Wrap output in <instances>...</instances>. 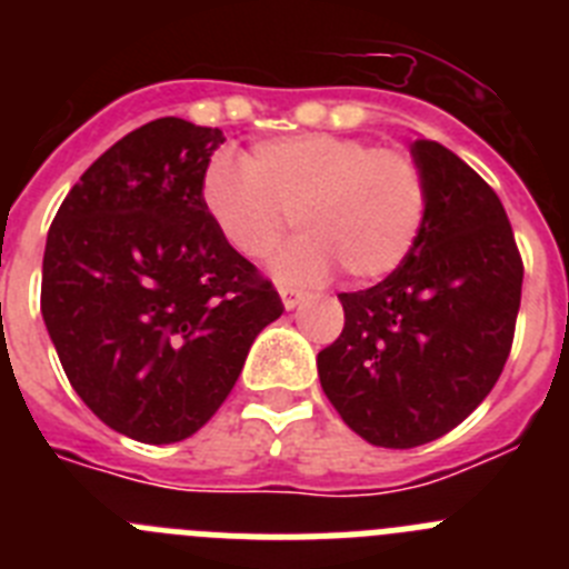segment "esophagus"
<instances>
[{
	"label": "esophagus",
	"instance_id": "esophagus-1",
	"mask_svg": "<svg viewBox=\"0 0 569 569\" xmlns=\"http://www.w3.org/2000/svg\"><path fill=\"white\" fill-rule=\"evenodd\" d=\"M279 296H281V305H284V308H288V310H293L296 305H299V301H301V290L288 288V284H281Z\"/></svg>",
	"mask_w": 569,
	"mask_h": 569
}]
</instances>
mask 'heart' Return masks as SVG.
<instances>
[{
	"instance_id": "1",
	"label": "heart",
	"mask_w": 569,
	"mask_h": 569,
	"mask_svg": "<svg viewBox=\"0 0 569 569\" xmlns=\"http://www.w3.org/2000/svg\"><path fill=\"white\" fill-rule=\"evenodd\" d=\"M199 196L248 259L273 253L293 216L305 236L273 264L288 281H316L336 264L356 281L381 279L410 256L427 219V176L413 156L333 133L268 139L248 162L216 153Z\"/></svg>"
}]
</instances>
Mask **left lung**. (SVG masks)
Returning a JSON list of instances; mask_svg holds the SVG:
<instances>
[{
	"label": "left lung",
	"instance_id": "8db88e82",
	"mask_svg": "<svg viewBox=\"0 0 569 569\" xmlns=\"http://www.w3.org/2000/svg\"><path fill=\"white\" fill-rule=\"evenodd\" d=\"M410 150L427 176L419 241L385 281L339 293L345 328L316 359L341 421L393 450L441 439L487 399L525 279L496 190L433 139Z\"/></svg>",
	"mask_w": 569,
	"mask_h": 569
}]
</instances>
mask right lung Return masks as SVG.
<instances>
[{"label": "right lung", "instance_id": "obj_1", "mask_svg": "<svg viewBox=\"0 0 569 569\" xmlns=\"http://www.w3.org/2000/svg\"><path fill=\"white\" fill-rule=\"evenodd\" d=\"M224 136L164 116L104 150L48 230L42 319L79 399L144 445L193 436L284 310L199 182Z\"/></svg>", "mask_w": 569, "mask_h": 569}]
</instances>
